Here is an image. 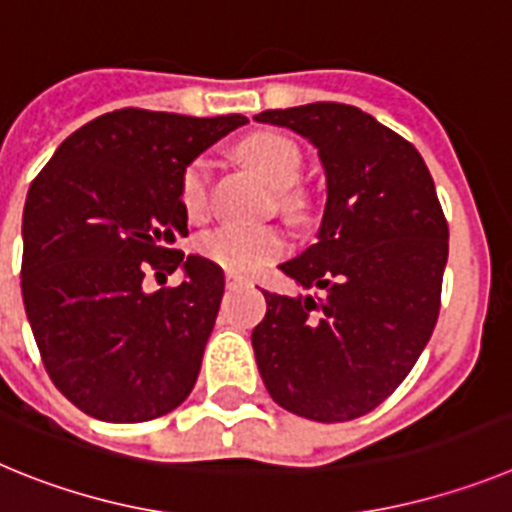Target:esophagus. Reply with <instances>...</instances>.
<instances>
[{"instance_id": "34e87169", "label": "esophagus", "mask_w": 512, "mask_h": 512, "mask_svg": "<svg viewBox=\"0 0 512 512\" xmlns=\"http://www.w3.org/2000/svg\"><path fill=\"white\" fill-rule=\"evenodd\" d=\"M248 279H243V277H238V274H225V287L228 289H235V287H243V284H246Z\"/></svg>"}]
</instances>
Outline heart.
I'll return each instance as SVG.
<instances>
[{"label": "heart", "instance_id": "1", "mask_svg": "<svg viewBox=\"0 0 512 512\" xmlns=\"http://www.w3.org/2000/svg\"><path fill=\"white\" fill-rule=\"evenodd\" d=\"M241 156L266 182L279 192V202L287 212L300 210V194L295 184L302 176V153L289 138L279 133H256L241 143ZM182 205L189 217H200L210 200V161L194 158L182 171ZM194 248L212 264L230 274H253L277 256H282L287 241L274 228L264 225H220L202 233Z\"/></svg>", "mask_w": 512, "mask_h": 512}]
</instances>
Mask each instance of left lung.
<instances>
[{"label": "left lung", "mask_w": 512, "mask_h": 512, "mask_svg": "<svg viewBox=\"0 0 512 512\" xmlns=\"http://www.w3.org/2000/svg\"><path fill=\"white\" fill-rule=\"evenodd\" d=\"M256 122L295 130L325 171L318 241L279 269L315 295L264 292L251 333L266 390L289 413L354 420L408 377L431 338L449 225L423 156L359 107L315 102Z\"/></svg>", "instance_id": "obj_1"}]
</instances>
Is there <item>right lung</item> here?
Returning a JSON list of instances; mask_svg holds the SVG:
<instances>
[{
	"instance_id": "right-lung-1",
	"label": "right lung",
	"mask_w": 512,
	"mask_h": 512,
	"mask_svg": "<svg viewBox=\"0 0 512 512\" xmlns=\"http://www.w3.org/2000/svg\"><path fill=\"white\" fill-rule=\"evenodd\" d=\"M246 122L107 112L63 140L30 184L22 302L48 377L92 418L143 423L192 392L225 277L169 248L187 233L179 184L189 161ZM148 268H182L185 282L146 293Z\"/></svg>"
}]
</instances>
